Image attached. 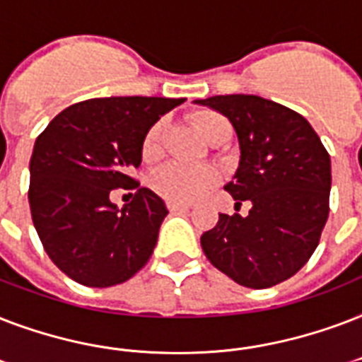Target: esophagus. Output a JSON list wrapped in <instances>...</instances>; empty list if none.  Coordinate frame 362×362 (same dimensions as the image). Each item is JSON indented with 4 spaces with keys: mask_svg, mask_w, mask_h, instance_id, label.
Masks as SVG:
<instances>
[{
    "mask_svg": "<svg viewBox=\"0 0 362 362\" xmlns=\"http://www.w3.org/2000/svg\"><path fill=\"white\" fill-rule=\"evenodd\" d=\"M168 209L172 213H187L190 209V206L187 204H175V202H168Z\"/></svg>",
    "mask_w": 362,
    "mask_h": 362,
    "instance_id": "esophagus-1",
    "label": "esophagus"
}]
</instances>
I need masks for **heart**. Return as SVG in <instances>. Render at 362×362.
<instances>
[{
	"label": "heart",
	"mask_w": 362,
	"mask_h": 362,
	"mask_svg": "<svg viewBox=\"0 0 362 362\" xmlns=\"http://www.w3.org/2000/svg\"><path fill=\"white\" fill-rule=\"evenodd\" d=\"M194 124L202 136L207 141H211L223 128L228 126L225 117L213 111H200L194 115ZM162 122H156L147 130L143 137L141 156L145 162H155L162 155ZM219 172L217 168L207 166H189L181 162H168L151 175V189L164 200L175 202V204H190L200 200L202 196L219 183Z\"/></svg>",
	"instance_id": "heart-1"
}]
</instances>
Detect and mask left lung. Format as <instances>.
<instances>
[{
  "instance_id": "obj_1",
  "label": "left lung",
  "mask_w": 362,
  "mask_h": 362,
  "mask_svg": "<svg viewBox=\"0 0 362 362\" xmlns=\"http://www.w3.org/2000/svg\"><path fill=\"white\" fill-rule=\"evenodd\" d=\"M230 120L240 141V166L226 185L247 217L219 213L202 234L217 270L249 288L295 276L317 247L329 219L330 156L302 115L251 94L194 100Z\"/></svg>"
}]
</instances>
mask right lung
I'll use <instances>...</instances> for the list:
<instances>
[{
    "instance_id": "1",
    "label": "right lung",
    "mask_w": 362,
    "mask_h": 362,
    "mask_svg": "<svg viewBox=\"0 0 362 362\" xmlns=\"http://www.w3.org/2000/svg\"><path fill=\"white\" fill-rule=\"evenodd\" d=\"M185 98H94L50 120L33 145L28 200L50 260L86 287L130 279L153 255L166 204L130 177L143 137ZM136 189L119 210L108 194Z\"/></svg>"
}]
</instances>
